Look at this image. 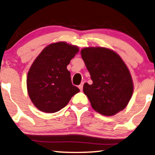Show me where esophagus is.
Returning <instances> with one entry per match:
<instances>
[{
    "label": "esophagus",
    "mask_w": 155,
    "mask_h": 155,
    "mask_svg": "<svg viewBox=\"0 0 155 155\" xmlns=\"http://www.w3.org/2000/svg\"><path fill=\"white\" fill-rule=\"evenodd\" d=\"M83 84H84V82H82L80 85H78V88H79L81 91L82 90V89H83Z\"/></svg>",
    "instance_id": "1"
}]
</instances>
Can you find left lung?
Returning a JSON list of instances; mask_svg holds the SVG:
<instances>
[{
	"instance_id": "left-lung-1",
	"label": "left lung",
	"mask_w": 155,
	"mask_h": 155,
	"mask_svg": "<svg viewBox=\"0 0 155 155\" xmlns=\"http://www.w3.org/2000/svg\"><path fill=\"white\" fill-rule=\"evenodd\" d=\"M80 53L93 82L83 86L92 107L108 116L124 110L133 95V82L122 58L103 47L84 48Z\"/></svg>"
}]
</instances>
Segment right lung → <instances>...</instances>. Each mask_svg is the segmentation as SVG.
I'll use <instances>...</instances> for the list:
<instances>
[{"label":"right lung","instance_id":"1","mask_svg":"<svg viewBox=\"0 0 155 155\" xmlns=\"http://www.w3.org/2000/svg\"><path fill=\"white\" fill-rule=\"evenodd\" d=\"M79 51L63 41L42 50L29 70L27 87L29 98L40 111L55 113L64 108L80 90L73 85L67 65Z\"/></svg>","mask_w":155,"mask_h":155}]
</instances>
